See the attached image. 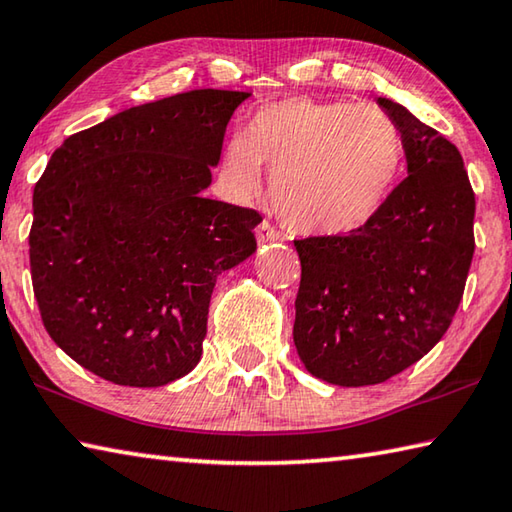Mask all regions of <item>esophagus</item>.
<instances>
[{"mask_svg":"<svg viewBox=\"0 0 512 512\" xmlns=\"http://www.w3.org/2000/svg\"><path fill=\"white\" fill-rule=\"evenodd\" d=\"M255 235H257V241L259 244H266V241H280L282 239V235L280 232H277L271 223L268 221H262L257 225V230H255Z\"/></svg>","mask_w":512,"mask_h":512,"instance_id":"esophagus-1","label":"esophagus"}]
</instances>
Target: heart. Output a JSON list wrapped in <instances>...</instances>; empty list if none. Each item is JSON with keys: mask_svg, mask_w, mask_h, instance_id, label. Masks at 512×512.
Instances as JSON below:
<instances>
[{"mask_svg": "<svg viewBox=\"0 0 512 512\" xmlns=\"http://www.w3.org/2000/svg\"><path fill=\"white\" fill-rule=\"evenodd\" d=\"M262 164L284 225L336 237L366 225L393 194L404 135L393 115L372 103L289 97L255 110L244 137L225 144L223 187L250 201L262 192Z\"/></svg>", "mask_w": 512, "mask_h": 512, "instance_id": "b5f03b06", "label": "heart"}]
</instances>
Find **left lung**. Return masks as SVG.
<instances>
[{
	"label": "left lung",
	"instance_id": "obj_1",
	"mask_svg": "<svg viewBox=\"0 0 512 512\" xmlns=\"http://www.w3.org/2000/svg\"><path fill=\"white\" fill-rule=\"evenodd\" d=\"M406 176L361 228L296 239L293 343L311 375L372 386L420 361L461 305L474 255V192L456 146L391 99Z\"/></svg>",
	"mask_w": 512,
	"mask_h": 512
}]
</instances>
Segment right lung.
Listing matches in <instances>:
<instances>
[{
	"label": "right lung",
	"mask_w": 512,
	"mask_h": 512,
	"mask_svg": "<svg viewBox=\"0 0 512 512\" xmlns=\"http://www.w3.org/2000/svg\"><path fill=\"white\" fill-rule=\"evenodd\" d=\"M248 92L192 90L69 135L33 189L31 280L60 350L119 386H164L203 354L223 271L262 214L203 198Z\"/></svg>",
	"instance_id": "add662e5"
}]
</instances>
